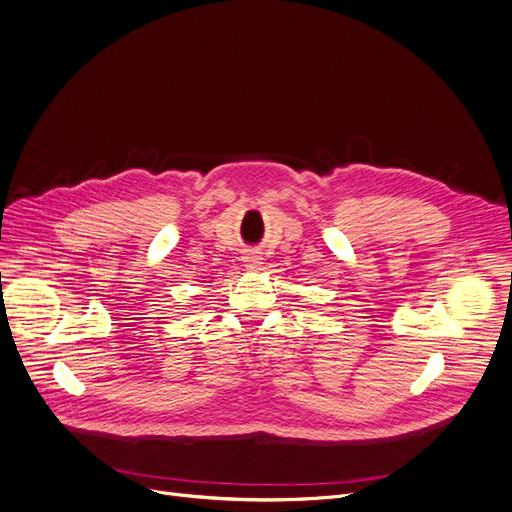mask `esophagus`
Returning a JSON list of instances; mask_svg holds the SVG:
<instances>
[{
  "label": "esophagus",
  "mask_w": 512,
  "mask_h": 512,
  "mask_svg": "<svg viewBox=\"0 0 512 512\" xmlns=\"http://www.w3.org/2000/svg\"><path fill=\"white\" fill-rule=\"evenodd\" d=\"M242 261H244V265H247L249 270H259L261 263H263V257L257 251H251V253H247V255L242 257Z\"/></svg>",
  "instance_id": "34e87169"
}]
</instances>
